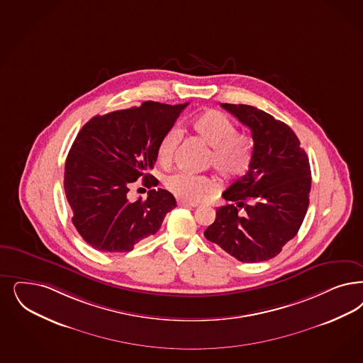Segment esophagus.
I'll return each mask as SVG.
<instances>
[{"label": "esophagus", "mask_w": 363, "mask_h": 363, "mask_svg": "<svg viewBox=\"0 0 363 363\" xmlns=\"http://www.w3.org/2000/svg\"><path fill=\"white\" fill-rule=\"evenodd\" d=\"M179 206H188V208H196L199 206V202H191V201L181 200L178 201Z\"/></svg>", "instance_id": "obj_1"}]
</instances>
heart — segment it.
Masks as SVG:
<instances>
[{"label":"heart","instance_id":"b5f03b06","mask_svg":"<svg viewBox=\"0 0 363 363\" xmlns=\"http://www.w3.org/2000/svg\"><path fill=\"white\" fill-rule=\"evenodd\" d=\"M191 128L205 145L212 147L208 164L224 181L238 179L250 172L253 160L252 145L238 135V125L225 113L206 110L191 121ZM179 139L181 131L175 127L163 135L157 149V161L161 166L173 162ZM166 188L178 199L200 201L214 193L217 184L209 177L174 173L166 178Z\"/></svg>","mask_w":363,"mask_h":363}]
</instances>
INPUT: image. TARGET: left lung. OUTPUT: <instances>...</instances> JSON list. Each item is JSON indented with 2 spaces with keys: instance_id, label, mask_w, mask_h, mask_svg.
Masks as SVG:
<instances>
[{
  "instance_id": "1",
  "label": "left lung",
  "mask_w": 363,
  "mask_h": 363,
  "mask_svg": "<svg viewBox=\"0 0 363 363\" xmlns=\"http://www.w3.org/2000/svg\"><path fill=\"white\" fill-rule=\"evenodd\" d=\"M223 108L250 127V172L223 193L230 203L216 211L205 238L242 263L265 262L296 236L310 203L311 169L289 125L247 104Z\"/></svg>"
}]
</instances>
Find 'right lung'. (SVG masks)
I'll use <instances>...</instances> for the list:
<instances>
[{
	"mask_svg": "<svg viewBox=\"0 0 363 363\" xmlns=\"http://www.w3.org/2000/svg\"><path fill=\"white\" fill-rule=\"evenodd\" d=\"M188 104L149 100L96 115L79 131L65 161L64 190L72 224L95 250H134L160 230L164 216L177 206L164 189H152L146 201H131L128 191L138 179L149 188L158 185L149 173L158 145Z\"/></svg>",
	"mask_w": 363,
	"mask_h": 363,
	"instance_id": "add662e5",
	"label": "right lung"
}]
</instances>
